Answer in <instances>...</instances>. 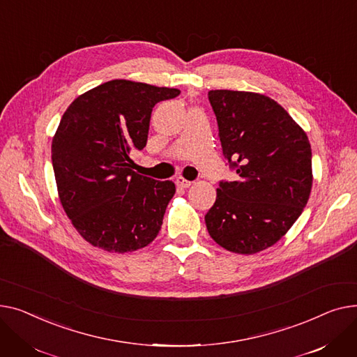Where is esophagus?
Instances as JSON below:
<instances>
[{"label": "esophagus", "instance_id": "1", "mask_svg": "<svg viewBox=\"0 0 357 357\" xmlns=\"http://www.w3.org/2000/svg\"><path fill=\"white\" fill-rule=\"evenodd\" d=\"M176 184H177L178 187H181V188H188L193 183L185 180V178H183V177H177V178H176Z\"/></svg>", "mask_w": 357, "mask_h": 357}]
</instances>
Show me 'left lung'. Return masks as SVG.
<instances>
[{"label":"left lung","instance_id":"left-lung-1","mask_svg":"<svg viewBox=\"0 0 357 357\" xmlns=\"http://www.w3.org/2000/svg\"><path fill=\"white\" fill-rule=\"evenodd\" d=\"M223 154L239 176L220 183L204 216L212 239L252 255L275 245L303 213L312 187L305 131L278 102L255 92H208Z\"/></svg>","mask_w":357,"mask_h":357}]
</instances>
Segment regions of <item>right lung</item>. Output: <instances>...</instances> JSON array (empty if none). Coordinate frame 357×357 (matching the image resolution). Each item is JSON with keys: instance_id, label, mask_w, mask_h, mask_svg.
Returning <instances> with one entry per match:
<instances>
[{"instance_id": "add662e5", "label": "right lung", "mask_w": 357, "mask_h": 357, "mask_svg": "<svg viewBox=\"0 0 357 357\" xmlns=\"http://www.w3.org/2000/svg\"><path fill=\"white\" fill-rule=\"evenodd\" d=\"M174 88L114 79L79 95L52 141L59 200L79 235L108 252H134L158 235L173 181L132 170V151L146 145L154 105Z\"/></svg>"}]
</instances>
